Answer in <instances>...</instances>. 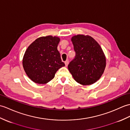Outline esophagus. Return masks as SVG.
<instances>
[{
	"instance_id": "obj_1",
	"label": "esophagus",
	"mask_w": 130,
	"mask_h": 130,
	"mask_svg": "<svg viewBox=\"0 0 130 130\" xmlns=\"http://www.w3.org/2000/svg\"><path fill=\"white\" fill-rule=\"evenodd\" d=\"M69 62V60H66V61H65V66H67L68 65Z\"/></svg>"
}]
</instances>
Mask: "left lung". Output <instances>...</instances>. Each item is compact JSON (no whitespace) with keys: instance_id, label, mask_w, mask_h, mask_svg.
<instances>
[{"instance_id":"1","label":"left lung","mask_w":130,"mask_h":130,"mask_svg":"<svg viewBox=\"0 0 130 130\" xmlns=\"http://www.w3.org/2000/svg\"><path fill=\"white\" fill-rule=\"evenodd\" d=\"M71 41L76 55L68 65L69 71L81 85L95 83L101 77L106 66V58L101 46L88 35H75Z\"/></svg>"}]
</instances>
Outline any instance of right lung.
Returning <instances> with one entry per match:
<instances>
[{
	"label": "right lung",
	"mask_w": 130,
	"mask_h": 130,
	"mask_svg": "<svg viewBox=\"0 0 130 130\" xmlns=\"http://www.w3.org/2000/svg\"><path fill=\"white\" fill-rule=\"evenodd\" d=\"M60 39L47 36L38 38L24 54L23 65L28 76L34 83L46 84L60 68L65 66L57 49Z\"/></svg>",
	"instance_id": "obj_1"
}]
</instances>
